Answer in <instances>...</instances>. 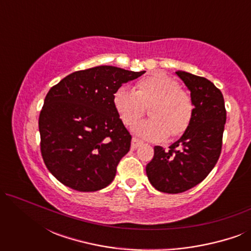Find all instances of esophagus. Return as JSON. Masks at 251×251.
<instances>
[{
	"label": "esophagus",
	"instance_id": "obj_1",
	"mask_svg": "<svg viewBox=\"0 0 251 251\" xmlns=\"http://www.w3.org/2000/svg\"><path fill=\"white\" fill-rule=\"evenodd\" d=\"M142 144H143L142 140H139L138 138H132V140H131V149L135 150V149H137V147H139L140 145H142Z\"/></svg>",
	"mask_w": 251,
	"mask_h": 251
}]
</instances>
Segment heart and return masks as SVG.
Wrapping results in <instances>:
<instances>
[{"label": "heart", "instance_id": "b5f03b06", "mask_svg": "<svg viewBox=\"0 0 251 251\" xmlns=\"http://www.w3.org/2000/svg\"><path fill=\"white\" fill-rule=\"evenodd\" d=\"M150 106L152 118L133 128L147 140H162L186 131L193 116V101L178 82L164 73H154L137 82L136 91L122 85L113 94V106L123 125L131 128Z\"/></svg>", "mask_w": 251, "mask_h": 251}]
</instances>
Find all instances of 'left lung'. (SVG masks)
<instances>
[{"label":"left lung","mask_w":251,"mask_h":251,"mask_svg":"<svg viewBox=\"0 0 251 251\" xmlns=\"http://www.w3.org/2000/svg\"><path fill=\"white\" fill-rule=\"evenodd\" d=\"M176 74L191 91L192 121L169 150L154 147L153 159L146 166L152 186L170 194L194 187L214 169L221 155L226 122L224 97L212 82L184 71Z\"/></svg>","instance_id":"obj_1"}]
</instances>
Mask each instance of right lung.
<instances>
[{"label": "right lung", "instance_id": "add662e5", "mask_svg": "<svg viewBox=\"0 0 251 251\" xmlns=\"http://www.w3.org/2000/svg\"><path fill=\"white\" fill-rule=\"evenodd\" d=\"M144 73L97 66L74 72L50 89L39 118L41 153L61 184L95 192L112 183L131 145L113 94Z\"/></svg>", "mask_w": 251, "mask_h": 251}]
</instances>
